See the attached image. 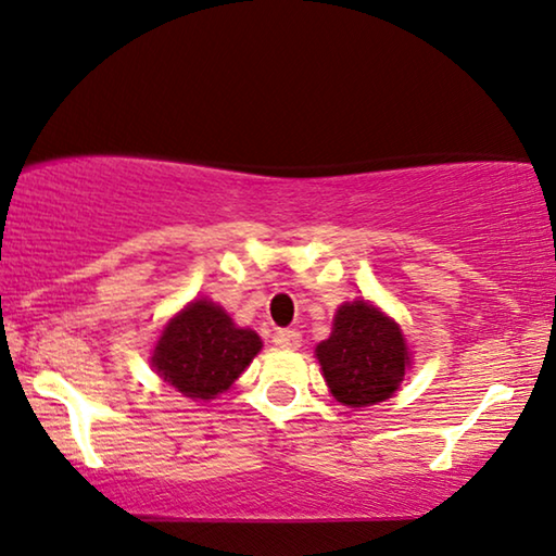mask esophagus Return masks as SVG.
I'll list each match as a JSON object with an SVG mask.
<instances>
[{"instance_id":"34e87169","label":"esophagus","mask_w":556,"mask_h":556,"mask_svg":"<svg viewBox=\"0 0 556 556\" xmlns=\"http://www.w3.org/2000/svg\"><path fill=\"white\" fill-rule=\"evenodd\" d=\"M273 342H276L278 348L298 350L300 344H303V338H300V332H295V330H278L276 334H273Z\"/></svg>"}]
</instances>
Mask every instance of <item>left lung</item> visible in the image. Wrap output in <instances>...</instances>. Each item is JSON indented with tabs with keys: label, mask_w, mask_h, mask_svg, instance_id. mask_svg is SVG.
Returning <instances> with one entry per match:
<instances>
[{
	"label": "left lung",
	"mask_w": 556,
	"mask_h": 556,
	"mask_svg": "<svg viewBox=\"0 0 556 556\" xmlns=\"http://www.w3.org/2000/svg\"><path fill=\"white\" fill-rule=\"evenodd\" d=\"M332 396L344 406H371L399 389L408 367L404 334L375 305L354 300L334 315L332 334L317 344Z\"/></svg>",
	"instance_id": "obj_1"
}]
</instances>
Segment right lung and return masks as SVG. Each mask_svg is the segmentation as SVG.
<instances>
[{
  "label": "right lung",
  "instance_id": "1",
  "mask_svg": "<svg viewBox=\"0 0 556 556\" xmlns=\"http://www.w3.org/2000/svg\"><path fill=\"white\" fill-rule=\"evenodd\" d=\"M261 350L253 330H241L222 307L197 300L162 332L152 364L157 375L192 399H214L229 389Z\"/></svg>",
  "mask_w": 556,
  "mask_h": 556
}]
</instances>
